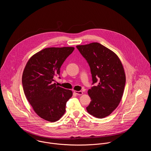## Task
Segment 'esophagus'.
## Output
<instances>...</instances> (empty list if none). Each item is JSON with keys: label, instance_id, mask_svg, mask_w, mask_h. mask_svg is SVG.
Wrapping results in <instances>:
<instances>
[{"label": "esophagus", "instance_id": "esophagus-1", "mask_svg": "<svg viewBox=\"0 0 151 151\" xmlns=\"http://www.w3.org/2000/svg\"><path fill=\"white\" fill-rule=\"evenodd\" d=\"M74 93L77 95H81L83 93L82 91H74Z\"/></svg>", "mask_w": 151, "mask_h": 151}]
</instances>
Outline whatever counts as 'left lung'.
I'll use <instances>...</instances> for the list:
<instances>
[{
  "instance_id": "8db88e82",
  "label": "left lung",
  "mask_w": 151,
  "mask_h": 151,
  "mask_svg": "<svg viewBox=\"0 0 151 151\" xmlns=\"http://www.w3.org/2000/svg\"><path fill=\"white\" fill-rule=\"evenodd\" d=\"M90 67L92 84L88 90L87 111L99 119L110 115L122 99L126 75L121 61L111 50L98 42L76 46Z\"/></svg>"
}]
</instances>
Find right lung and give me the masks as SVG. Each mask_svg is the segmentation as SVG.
Masks as SVG:
<instances>
[{
	"label": "right lung",
	"instance_id": "1",
	"mask_svg": "<svg viewBox=\"0 0 151 151\" xmlns=\"http://www.w3.org/2000/svg\"><path fill=\"white\" fill-rule=\"evenodd\" d=\"M74 49L73 47L45 48L32 56L24 70V94L35 113L47 121L59 120L73 95L71 90L52 82L55 77L60 76L62 65Z\"/></svg>",
	"mask_w": 151,
	"mask_h": 151
}]
</instances>
